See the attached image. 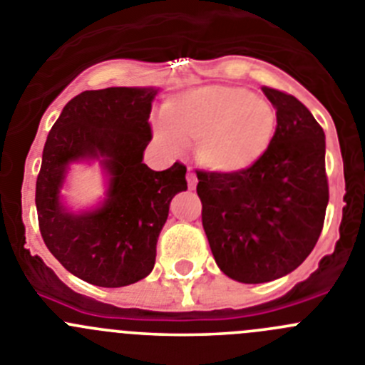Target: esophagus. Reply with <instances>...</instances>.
Here are the masks:
<instances>
[{"label": "esophagus", "instance_id": "1", "mask_svg": "<svg viewBox=\"0 0 365 365\" xmlns=\"http://www.w3.org/2000/svg\"><path fill=\"white\" fill-rule=\"evenodd\" d=\"M187 183H189V189H194L196 187V183H198V178H196V175H194L192 169H187Z\"/></svg>", "mask_w": 365, "mask_h": 365}]
</instances>
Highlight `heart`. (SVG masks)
<instances>
[{
	"label": "heart",
	"mask_w": 365,
	"mask_h": 365,
	"mask_svg": "<svg viewBox=\"0 0 365 365\" xmlns=\"http://www.w3.org/2000/svg\"><path fill=\"white\" fill-rule=\"evenodd\" d=\"M277 131L274 106L237 86H205L163 108L160 140L169 148L196 144V158L214 173H243L264 156Z\"/></svg>",
	"instance_id": "1"
}]
</instances>
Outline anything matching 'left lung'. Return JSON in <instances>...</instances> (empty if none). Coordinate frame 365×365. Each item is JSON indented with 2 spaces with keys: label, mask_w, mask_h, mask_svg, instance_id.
I'll return each instance as SVG.
<instances>
[{
  "label": "left lung",
  "mask_w": 365,
  "mask_h": 365,
  "mask_svg": "<svg viewBox=\"0 0 365 365\" xmlns=\"http://www.w3.org/2000/svg\"><path fill=\"white\" fill-rule=\"evenodd\" d=\"M277 113L270 149L236 175L196 171L217 267L247 284L294 272L319 241L329 200L326 136L294 95L263 86Z\"/></svg>",
  "instance_id": "obj_1"
}]
</instances>
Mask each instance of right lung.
I'll use <instances>...</instances> for the list:
<instances>
[{
  "label": "right lung",
  "instance_id": "1",
  "mask_svg": "<svg viewBox=\"0 0 365 365\" xmlns=\"http://www.w3.org/2000/svg\"><path fill=\"white\" fill-rule=\"evenodd\" d=\"M153 88L83 91L64 106L46 136L36 182V207L44 245L70 274L118 288L151 274L156 241L169 203L187 190V167L176 162L153 171L144 149L151 142ZM97 158L110 175L108 198L98 210L73 215L58 198L67 165Z\"/></svg>",
  "mask_w": 365,
  "mask_h": 365
}]
</instances>
